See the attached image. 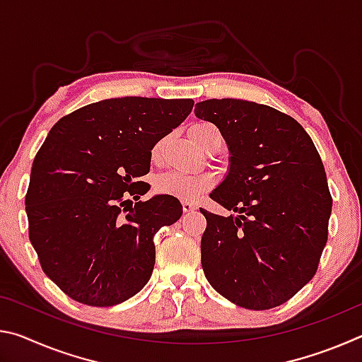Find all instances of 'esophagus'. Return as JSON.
I'll return each instance as SVG.
<instances>
[{"instance_id": "34e87169", "label": "esophagus", "mask_w": 362, "mask_h": 362, "mask_svg": "<svg viewBox=\"0 0 362 362\" xmlns=\"http://www.w3.org/2000/svg\"><path fill=\"white\" fill-rule=\"evenodd\" d=\"M182 209H183V212H193L194 209H196V204H193V203H182Z\"/></svg>"}]
</instances>
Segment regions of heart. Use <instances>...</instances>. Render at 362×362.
I'll list each match as a JSON object with an SVG mask.
<instances>
[{
	"label": "heart",
	"mask_w": 362,
	"mask_h": 362,
	"mask_svg": "<svg viewBox=\"0 0 362 362\" xmlns=\"http://www.w3.org/2000/svg\"><path fill=\"white\" fill-rule=\"evenodd\" d=\"M214 127L209 122H198V124L192 126L189 129V137L193 142L199 146L201 139H203L204 132ZM163 150V142H158L151 150L153 161H158L159 155ZM216 183V177L211 173L203 174H182V173H164L155 180V188L158 193L174 196L177 199L183 201H194L198 199L201 194H204L207 189H211Z\"/></svg>",
	"instance_id": "heart-1"
}]
</instances>
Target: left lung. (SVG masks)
<instances>
[{
    "label": "left lung",
    "instance_id": "left-lung-1",
    "mask_svg": "<svg viewBox=\"0 0 362 362\" xmlns=\"http://www.w3.org/2000/svg\"><path fill=\"white\" fill-rule=\"evenodd\" d=\"M218 127L228 173L209 194L236 217L201 211V265L220 296L247 310L283 305L315 276L332 198L320 153L298 122L240 99L196 103Z\"/></svg>",
    "mask_w": 362,
    "mask_h": 362
}]
</instances>
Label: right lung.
<instances>
[{"label": "right lung", "instance_id": "right-lung-1", "mask_svg": "<svg viewBox=\"0 0 362 362\" xmlns=\"http://www.w3.org/2000/svg\"><path fill=\"white\" fill-rule=\"evenodd\" d=\"M192 99L118 97L60 118L36 153L25 198L30 241L47 278L90 306H113L144 289L153 238L182 216L180 201L139 177L151 150L192 113ZM138 201L132 204L130 196Z\"/></svg>", "mask_w": 362, "mask_h": 362}]
</instances>
